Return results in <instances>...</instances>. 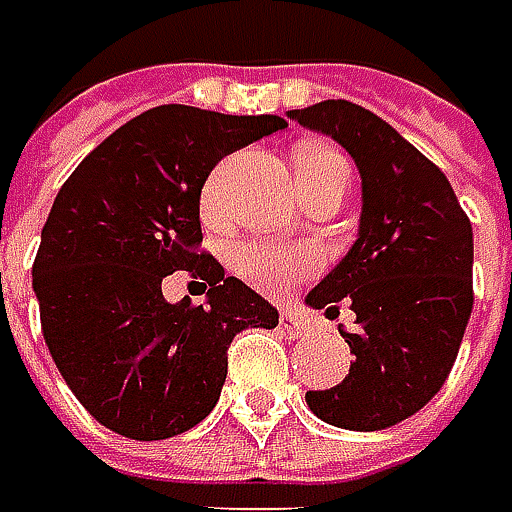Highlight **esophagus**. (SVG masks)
Instances as JSON below:
<instances>
[{
	"label": "esophagus",
	"instance_id": "1",
	"mask_svg": "<svg viewBox=\"0 0 512 512\" xmlns=\"http://www.w3.org/2000/svg\"><path fill=\"white\" fill-rule=\"evenodd\" d=\"M282 328H285V334L294 337V340H308V337H314V331H317L314 322L308 320V317H302V314H296V311H282Z\"/></svg>",
	"mask_w": 512,
	"mask_h": 512
}]
</instances>
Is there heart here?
I'll list each match as a JSON object with an SVG mask.
<instances>
[{
	"label": "heart",
	"instance_id": "b5f03b06",
	"mask_svg": "<svg viewBox=\"0 0 512 512\" xmlns=\"http://www.w3.org/2000/svg\"><path fill=\"white\" fill-rule=\"evenodd\" d=\"M296 178H308V181H345L348 184L351 164L345 161L340 152L311 143V146H302L296 152ZM218 184H221V169L204 187V210H216ZM233 265L256 288H262L268 294H285L302 273H308L317 265V259L311 253H305V250H294V247L244 242L233 250Z\"/></svg>",
	"mask_w": 512,
	"mask_h": 512
}]
</instances>
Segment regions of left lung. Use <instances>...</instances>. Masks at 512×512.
Returning a JSON list of instances; mask_svg holds the SVG:
<instances>
[{"label":"left lung","mask_w":512,"mask_h":512,"mask_svg":"<svg viewBox=\"0 0 512 512\" xmlns=\"http://www.w3.org/2000/svg\"><path fill=\"white\" fill-rule=\"evenodd\" d=\"M343 146L360 172V227L351 250L305 305L340 314L354 354L343 383L308 392L320 421L374 432L412 418L441 392L473 314V224L447 175L380 117L348 100L288 112Z\"/></svg>","instance_id":"obj_1"}]
</instances>
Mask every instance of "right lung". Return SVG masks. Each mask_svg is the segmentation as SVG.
Instances as JSON below:
<instances>
[{
    "label": "right lung",
    "mask_w": 512,
    "mask_h": 512,
    "mask_svg": "<svg viewBox=\"0 0 512 512\" xmlns=\"http://www.w3.org/2000/svg\"><path fill=\"white\" fill-rule=\"evenodd\" d=\"M285 126L279 115L158 106L112 132L57 192L34 259L42 337L106 429L132 441L192 429L218 403L233 337L279 325L268 299L198 253V207L224 155ZM175 269L211 285L201 306L163 299Z\"/></svg>",
    "instance_id": "add662e5"
}]
</instances>
